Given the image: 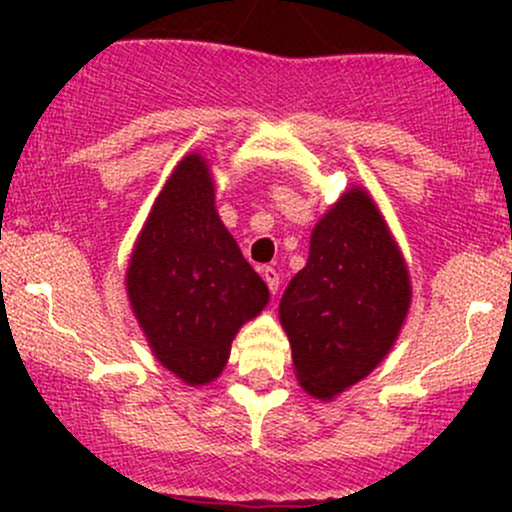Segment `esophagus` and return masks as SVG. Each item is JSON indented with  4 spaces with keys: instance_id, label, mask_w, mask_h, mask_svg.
Returning <instances> with one entry per match:
<instances>
[{
    "instance_id": "1",
    "label": "esophagus",
    "mask_w": 512,
    "mask_h": 512,
    "mask_svg": "<svg viewBox=\"0 0 512 512\" xmlns=\"http://www.w3.org/2000/svg\"><path fill=\"white\" fill-rule=\"evenodd\" d=\"M262 279L267 281L269 291H272L274 296H276V293H279V284H281V279H279V272H276L274 267H264V269H262Z\"/></svg>"
}]
</instances>
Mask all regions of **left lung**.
<instances>
[{
    "label": "left lung",
    "instance_id": "obj_1",
    "mask_svg": "<svg viewBox=\"0 0 512 512\" xmlns=\"http://www.w3.org/2000/svg\"><path fill=\"white\" fill-rule=\"evenodd\" d=\"M411 284L390 228L363 187L315 223L305 267L286 286L279 320L308 395L332 399L390 354Z\"/></svg>",
    "mask_w": 512,
    "mask_h": 512
}]
</instances>
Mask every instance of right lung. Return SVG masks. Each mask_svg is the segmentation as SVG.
<instances>
[{
  "label": "right lung",
  "mask_w": 512,
  "mask_h": 512,
  "mask_svg": "<svg viewBox=\"0 0 512 512\" xmlns=\"http://www.w3.org/2000/svg\"><path fill=\"white\" fill-rule=\"evenodd\" d=\"M125 281L161 366L192 387L219 378L233 337L262 313L269 289L216 214L202 154L182 158L166 180L134 243Z\"/></svg>",
  "instance_id": "obj_1"
}]
</instances>
